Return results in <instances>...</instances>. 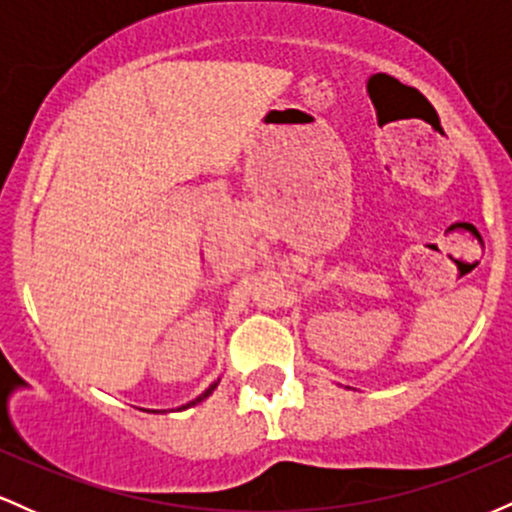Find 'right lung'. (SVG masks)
<instances>
[{
  "instance_id": "add662e5",
  "label": "right lung",
  "mask_w": 512,
  "mask_h": 512,
  "mask_svg": "<svg viewBox=\"0 0 512 512\" xmlns=\"http://www.w3.org/2000/svg\"><path fill=\"white\" fill-rule=\"evenodd\" d=\"M219 380H221V378H219ZM219 380H214V383H211V385L207 387V390H204V392H202V395H199V397H195V399H192V402L182 404V407H178V409H190V407H195V404H199V402H204V399H207V397L211 395V392H214V390H216V385H219ZM151 411H154V414H158V409H151Z\"/></svg>"
}]
</instances>
